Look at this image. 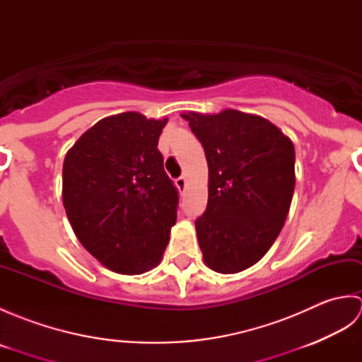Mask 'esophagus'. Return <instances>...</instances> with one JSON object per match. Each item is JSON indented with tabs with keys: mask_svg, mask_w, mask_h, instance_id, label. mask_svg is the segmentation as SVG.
<instances>
[{
	"mask_svg": "<svg viewBox=\"0 0 362 362\" xmlns=\"http://www.w3.org/2000/svg\"><path fill=\"white\" fill-rule=\"evenodd\" d=\"M175 187L179 188L180 193H183V191H185V187H187V179H185V177H183V175L177 177V179H175Z\"/></svg>",
	"mask_w": 362,
	"mask_h": 362,
	"instance_id": "esophagus-1",
	"label": "esophagus"
}]
</instances>
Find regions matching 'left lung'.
<instances>
[{
  "label": "left lung",
  "mask_w": 362,
  "mask_h": 362,
  "mask_svg": "<svg viewBox=\"0 0 362 362\" xmlns=\"http://www.w3.org/2000/svg\"><path fill=\"white\" fill-rule=\"evenodd\" d=\"M209 163V204L196 219L204 259L236 274L264 257L281 232L296 185L294 144L257 115H182Z\"/></svg>",
  "instance_id": "8db88e82"
}]
</instances>
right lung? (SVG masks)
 Masks as SVG:
<instances>
[{
	"mask_svg": "<svg viewBox=\"0 0 362 362\" xmlns=\"http://www.w3.org/2000/svg\"><path fill=\"white\" fill-rule=\"evenodd\" d=\"M168 118L126 112L98 121L64 161V206L78 240L115 272L158 264L175 224L179 191L158 138Z\"/></svg>",
	"mask_w": 362,
	"mask_h": 362,
	"instance_id": "add662e5",
	"label": "right lung"
}]
</instances>
